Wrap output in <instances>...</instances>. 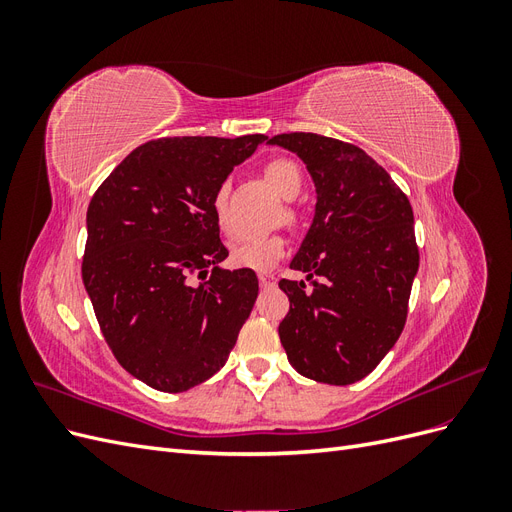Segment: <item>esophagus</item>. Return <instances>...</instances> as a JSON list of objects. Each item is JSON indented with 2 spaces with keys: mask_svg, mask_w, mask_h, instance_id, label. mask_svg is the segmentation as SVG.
<instances>
[{
  "mask_svg": "<svg viewBox=\"0 0 512 512\" xmlns=\"http://www.w3.org/2000/svg\"><path fill=\"white\" fill-rule=\"evenodd\" d=\"M258 282H260V286L262 288H271V286H275V275L273 273H260L258 275Z\"/></svg>",
  "mask_w": 512,
  "mask_h": 512,
  "instance_id": "obj_1",
  "label": "esophagus"
}]
</instances>
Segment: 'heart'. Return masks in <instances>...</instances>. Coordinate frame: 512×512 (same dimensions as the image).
Returning a JSON list of instances; mask_svg holds the SVG:
<instances>
[{"label":"heart","instance_id":"obj_1","mask_svg":"<svg viewBox=\"0 0 512 512\" xmlns=\"http://www.w3.org/2000/svg\"><path fill=\"white\" fill-rule=\"evenodd\" d=\"M267 183L280 194L282 198H297L303 185V177L299 166L292 160L277 158L265 164L262 170ZM213 215L218 220L222 230H230L228 226V183H222L213 194ZM286 252V239L282 235H258V237H245L232 245L230 262L241 269H254L265 271L273 267Z\"/></svg>","mask_w":512,"mask_h":512}]
</instances>
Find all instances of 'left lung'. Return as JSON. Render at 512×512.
<instances>
[{
  "mask_svg": "<svg viewBox=\"0 0 512 512\" xmlns=\"http://www.w3.org/2000/svg\"><path fill=\"white\" fill-rule=\"evenodd\" d=\"M269 145L297 153L316 188L312 226L290 260L310 286L280 282L290 299L280 342L301 376L352 384L376 369L404 331L418 273L410 200L350 143L292 132Z\"/></svg>",
  "mask_w": 512,
  "mask_h": 512,
  "instance_id": "8db88e82",
  "label": "left lung"
}]
</instances>
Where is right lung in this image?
<instances>
[{
  "label": "right lung",
  "instance_id": "obj_1",
  "mask_svg": "<svg viewBox=\"0 0 512 512\" xmlns=\"http://www.w3.org/2000/svg\"><path fill=\"white\" fill-rule=\"evenodd\" d=\"M265 134L177 136L136 147L87 209L83 284L119 365L164 393L209 380L228 361L258 297L228 250L213 194Z\"/></svg>",
  "mask_w": 512,
  "mask_h": 512
}]
</instances>
